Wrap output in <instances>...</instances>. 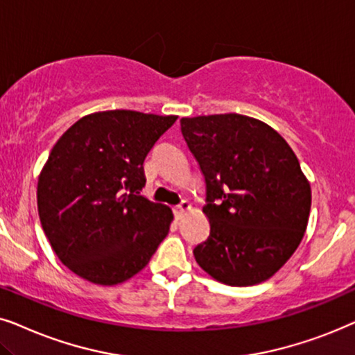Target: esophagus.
Returning <instances> with one entry per match:
<instances>
[{
  "mask_svg": "<svg viewBox=\"0 0 355 355\" xmlns=\"http://www.w3.org/2000/svg\"><path fill=\"white\" fill-rule=\"evenodd\" d=\"M190 211H191V205H190V202H187V201H183L180 206L173 207V214H175V217H177V219H182V217Z\"/></svg>",
  "mask_w": 355,
  "mask_h": 355,
  "instance_id": "obj_1",
  "label": "esophagus"
}]
</instances>
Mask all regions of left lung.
I'll use <instances>...</instances> for the list:
<instances>
[{"mask_svg": "<svg viewBox=\"0 0 355 355\" xmlns=\"http://www.w3.org/2000/svg\"><path fill=\"white\" fill-rule=\"evenodd\" d=\"M182 135L206 182L211 230L193 250L212 279L234 287L272 277L299 247L311 206L309 178L276 130L222 113L182 118Z\"/></svg>", "mask_w": 355, "mask_h": 355, "instance_id": "1", "label": "left lung"}]
</instances>
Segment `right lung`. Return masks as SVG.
<instances>
[{"mask_svg":"<svg viewBox=\"0 0 355 355\" xmlns=\"http://www.w3.org/2000/svg\"><path fill=\"white\" fill-rule=\"evenodd\" d=\"M177 115L96 112L61 135L40 170L37 207L56 257L76 276L116 286L148 266L172 209L139 196L143 162Z\"/></svg>","mask_w":355,"mask_h":355,"instance_id":"add662e5","label":"right lung"}]
</instances>
